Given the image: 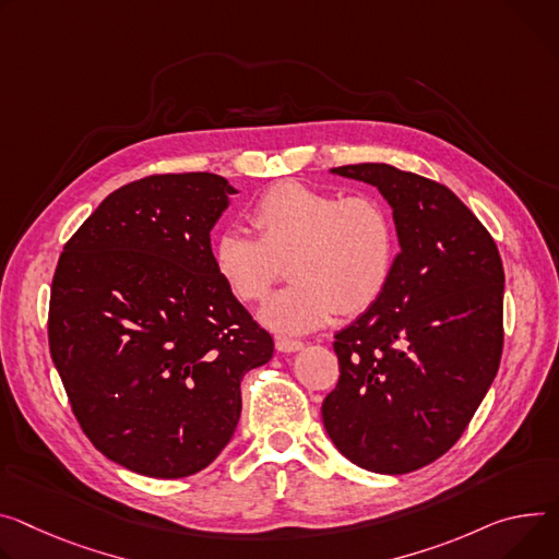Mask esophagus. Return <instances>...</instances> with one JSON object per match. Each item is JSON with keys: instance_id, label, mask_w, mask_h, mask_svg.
Returning a JSON list of instances; mask_svg holds the SVG:
<instances>
[{"instance_id": "obj_1", "label": "esophagus", "mask_w": 559, "mask_h": 559, "mask_svg": "<svg viewBox=\"0 0 559 559\" xmlns=\"http://www.w3.org/2000/svg\"><path fill=\"white\" fill-rule=\"evenodd\" d=\"M302 347V343L298 338H289V336H276V349L278 352H298Z\"/></svg>"}]
</instances>
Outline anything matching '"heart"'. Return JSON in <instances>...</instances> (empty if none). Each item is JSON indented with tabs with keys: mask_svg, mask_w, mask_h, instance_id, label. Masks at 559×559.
Listing matches in <instances>:
<instances>
[{
	"mask_svg": "<svg viewBox=\"0 0 559 559\" xmlns=\"http://www.w3.org/2000/svg\"><path fill=\"white\" fill-rule=\"evenodd\" d=\"M249 223L257 236L240 227L221 231L212 265L236 300L259 302L289 261L292 285L261 310L270 330L302 334L338 312H366L392 281L399 231L379 195H341L285 180L257 198Z\"/></svg>",
	"mask_w": 559,
	"mask_h": 559,
	"instance_id": "heart-1",
	"label": "heart"
}]
</instances>
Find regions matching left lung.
<instances>
[{
    "label": "left lung",
    "mask_w": 559,
    "mask_h": 559,
    "mask_svg": "<svg viewBox=\"0 0 559 559\" xmlns=\"http://www.w3.org/2000/svg\"><path fill=\"white\" fill-rule=\"evenodd\" d=\"M332 174L381 191L401 251L383 296L334 334L341 374L323 426L352 464L405 475L456 443L497 374L503 267L488 229L448 187L383 163Z\"/></svg>",
    "instance_id": "obj_1"
}]
</instances>
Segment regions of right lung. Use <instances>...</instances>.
Listing matches in <instances>:
<instances>
[{"label": "right lung", "instance_id": "add662e5", "mask_svg": "<svg viewBox=\"0 0 559 559\" xmlns=\"http://www.w3.org/2000/svg\"><path fill=\"white\" fill-rule=\"evenodd\" d=\"M236 189L216 174L146 176L109 193L64 245L48 347L73 415L111 462L178 479L240 419V381L274 341L212 265Z\"/></svg>", "mask_w": 559, "mask_h": 559}]
</instances>
